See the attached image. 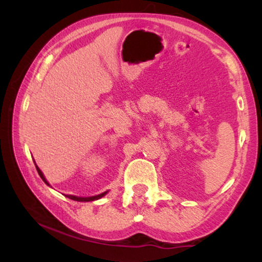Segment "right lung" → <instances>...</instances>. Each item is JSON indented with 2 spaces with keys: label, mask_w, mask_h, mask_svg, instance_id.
<instances>
[{
  "label": "right lung",
  "mask_w": 262,
  "mask_h": 262,
  "mask_svg": "<svg viewBox=\"0 0 262 262\" xmlns=\"http://www.w3.org/2000/svg\"><path fill=\"white\" fill-rule=\"evenodd\" d=\"M35 167H37L38 173H39V176H40V178H41L43 181H45V184L50 185V184L47 183V180L45 179V177H43L42 172L40 171V168H39L37 165H35ZM106 193H107V192H104V193H101V194H99V195H96V196H90V198H78V196H74V195H66V196L69 198V199H72V200H75V201H84V202H88V201H95V200H98V199L103 198Z\"/></svg>",
  "instance_id": "add662e5"
}]
</instances>
